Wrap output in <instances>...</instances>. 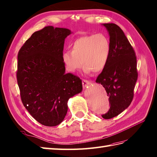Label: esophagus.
I'll return each mask as SVG.
<instances>
[{
  "mask_svg": "<svg viewBox=\"0 0 157 157\" xmlns=\"http://www.w3.org/2000/svg\"><path fill=\"white\" fill-rule=\"evenodd\" d=\"M90 82L89 81H87L86 79H83L82 81V85H83V88H86V87L90 85Z\"/></svg>",
  "mask_w": 157,
  "mask_h": 157,
  "instance_id": "34e87169",
  "label": "esophagus"
}]
</instances>
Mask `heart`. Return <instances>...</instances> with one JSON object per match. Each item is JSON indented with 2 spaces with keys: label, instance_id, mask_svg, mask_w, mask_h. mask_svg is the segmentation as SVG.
Segmentation results:
<instances>
[{
  "label": "heart",
  "instance_id": "b5f03b06",
  "mask_svg": "<svg viewBox=\"0 0 157 157\" xmlns=\"http://www.w3.org/2000/svg\"><path fill=\"white\" fill-rule=\"evenodd\" d=\"M110 40L102 33L79 37L73 43L71 52H64L61 60L66 70L74 73L83 65L86 74L99 73L106 66L110 57Z\"/></svg>",
  "mask_w": 157,
  "mask_h": 157
}]
</instances>
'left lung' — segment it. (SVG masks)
Instances as JSON below:
<instances>
[{
	"instance_id": "8db88e82",
	"label": "left lung",
	"mask_w": 157,
	"mask_h": 157,
	"mask_svg": "<svg viewBox=\"0 0 157 157\" xmlns=\"http://www.w3.org/2000/svg\"><path fill=\"white\" fill-rule=\"evenodd\" d=\"M110 36V57L106 66L98 76L109 96L110 109L101 115L104 119L118 116L128 108L134 97V89L138 78L136 57L123 31L117 25L104 23Z\"/></svg>"
}]
</instances>
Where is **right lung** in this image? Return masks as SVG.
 <instances>
[{
	"mask_svg": "<svg viewBox=\"0 0 157 157\" xmlns=\"http://www.w3.org/2000/svg\"><path fill=\"white\" fill-rule=\"evenodd\" d=\"M71 31L47 26L35 32L18 53L17 83L22 102L38 122L55 126L64 120L67 101L82 91V80L65 74L61 60Z\"/></svg>",
	"mask_w": 157,
	"mask_h": 157,
	"instance_id": "right-lung-1",
	"label": "right lung"
}]
</instances>
